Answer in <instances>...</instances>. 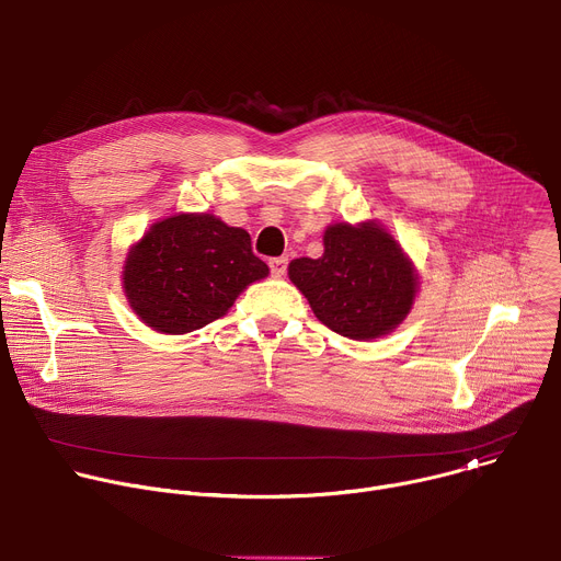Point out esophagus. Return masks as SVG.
I'll use <instances>...</instances> for the list:
<instances>
[{
	"label": "esophagus",
	"instance_id": "1",
	"mask_svg": "<svg viewBox=\"0 0 561 561\" xmlns=\"http://www.w3.org/2000/svg\"><path fill=\"white\" fill-rule=\"evenodd\" d=\"M286 264H288V260H286V257H273V260L268 262L273 277H284V273H286Z\"/></svg>",
	"mask_w": 561,
	"mask_h": 561
}]
</instances>
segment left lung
Instances as JSON below:
<instances>
[{
    "instance_id": "8db88e82",
    "label": "left lung",
    "mask_w": 561,
    "mask_h": 561,
    "mask_svg": "<svg viewBox=\"0 0 561 561\" xmlns=\"http://www.w3.org/2000/svg\"><path fill=\"white\" fill-rule=\"evenodd\" d=\"M288 277L319 322L357 342L390 335L420 293L413 260L377 219L331 224L324 255L293 260Z\"/></svg>"
}]
</instances>
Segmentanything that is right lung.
I'll list each match as a JSON object with an SVG mask.
<instances>
[{
	"instance_id": "1",
	"label": "right lung",
	"mask_w": 561,
	"mask_h": 561,
	"mask_svg": "<svg viewBox=\"0 0 561 561\" xmlns=\"http://www.w3.org/2000/svg\"><path fill=\"white\" fill-rule=\"evenodd\" d=\"M268 277L251 234L213 213L154 221L128 249L122 288L148 329L184 335L224 317L251 284Z\"/></svg>"
}]
</instances>
